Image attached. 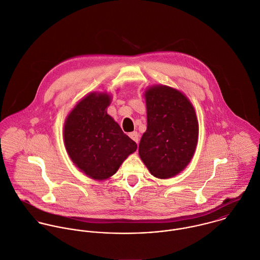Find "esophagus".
<instances>
[{
    "instance_id": "1",
    "label": "esophagus",
    "mask_w": 260,
    "mask_h": 260,
    "mask_svg": "<svg viewBox=\"0 0 260 260\" xmlns=\"http://www.w3.org/2000/svg\"><path fill=\"white\" fill-rule=\"evenodd\" d=\"M129 138L133 140V141H135L137 144H139V134L137 133V132H133V133H131L129 135Z\"/></svg>"
}]
</instances>
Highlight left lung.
Wrapping results in <instances>:
<instances>
[{
	"mask_svg": "<svg viewBox=\"0 0 260 260\" xmlns=\"http://www.w3.org/2000/svg\"><path fill=\"white\" fill-rule=\"evenodd\" d=\"M148 127L139 155L150 173L169 179L182 172L196 150L199 125L195 109L179 90L154 85L145 91Z\"/></svg>",
	"mask_w": 260,
	"mask_h": 260,
	"instance_id": "left-lung-1",
	"label": "left lung"
}]
</instances>
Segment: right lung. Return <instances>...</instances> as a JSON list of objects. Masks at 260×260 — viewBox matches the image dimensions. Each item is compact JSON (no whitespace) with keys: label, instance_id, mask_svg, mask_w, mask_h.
Segmentation results:
<instances>
[{"label":"right lung","instance_id":"add662e5","mask_svg":"<svg viewBox=\"0 0 260 260\" xmlns=\"http://www.w3.org/2000/svg\"><path fill=\"white\" fill-rule=\"evenodd\" d=\"M110 95L92 92L83 98L64 123V144L75 166L94 180L116 173L138 146L107 114Z\"/></svg>","mask_w":260,"mask_h":260}]
</instances>
